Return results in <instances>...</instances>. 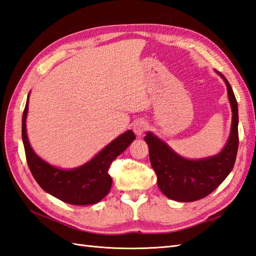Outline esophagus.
<instances>
[{
  "label": "esophagus",
  "mask_w": 256,
  "mask_h": 256,
  "mask_svg": "<svg viewBox=\"0 0 256 256\" xmlns=\"http://www.w3.org/2000/svg\"><path fill=\"white\" fill-rule=\"evenodd\" d=\"M148 123H146L145 121H143V120H138V121H136L134 123L133 125V131L134 133L138 135V136H140L146 130H148Z\"/></svg>",
  "instance_id": "esophagus-1"
}]
</instances>
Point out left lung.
Returning a JSON list of instances; mask_svg holds the SVG:
<instances>
[{
    "label": "left lung",
    "mask_w": 256,
    "mask_h": 256,
    "mask_svg": "<svg viewBox=\"0 0 256 256\" xmlns=\"http://www.w3.org/2000/svg\"><path fill=\"white\" fill-rule=\"evenodd\" d=\"M228 90L232 123L230 136L219 154L200 160H188L177 154L167 143L148 132L144 138L148 145L150 160L157 176V184L167 198L192 202L206 197L224 180L234 166L238 148V102L229 81L221 72Z\"/></svg>",
    "instance_id": "obj_1"
}]
</instances>
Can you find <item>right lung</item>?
I'll use <instances>...</instances> for the list:
<instances>
[{"label": "right lung", "mask_w": 256, "mask_h": 256, "mask_svg": "<svg viewBox=\"0 0 256 256\" xmlns=\"http://www.w3.org/2000/svg\"><path fill=\"white\" fill-rule=\"evenodd\" d=\"M30 94L22 118V138L26 154L27 165L32 175L42 190L70 204H94L108 194L112 178L108 174L113 160L126 150L135 140L128 130L113 140L88 162L72 170H62L48 164L30 148L26 132V118L28 112Z\"/></svg>", "instance_id": "obj_1"}]
</instances>
